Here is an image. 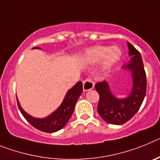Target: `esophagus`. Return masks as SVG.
Returning <instances> with one entry per match:
<instances>
[{
    "instance_id": "obj_1",
    "label": "esophagus",
    "mask_w": 160,
    "mask_h": 160,
    "mask_svg": "<svg viewBox=\"0 0 160 160\" xmlns=\"http://www.w3.org/2000/svg\"><path fill=\"white\" fill-rule=\"evenodd\" d=\"M94 87V82L91 80V78H87L83 82V90L84 91H88V90H92Z\"/></svg>"
}]
</instances>
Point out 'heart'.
Instances as JSON below:
<instances>
[{
    "mask_svg": "<svg viewBox=\"0 0 160 160\" xmlns=\"http://www.w3.org/2000/svg\"><path fill=\"white\" fill-rule=\"evenodd\" d=\"M121 57L122 51L119 48L116 46L109 48L99 46L87 49L85 53L84 60L89 63H95L103 58L102 69L107 70L118 62Z\"/></svg>",
    "mask_w": 160,
    "mask_h": 160,
    "instance_id": "obj_1",
    "label": "heart"
}]
</instances>
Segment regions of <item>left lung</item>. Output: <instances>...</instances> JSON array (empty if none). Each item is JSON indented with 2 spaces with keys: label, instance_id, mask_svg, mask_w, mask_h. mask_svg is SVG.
Here are the masks:
<instances>
[{
  "label": "left lung",
  "instance_id": "8db88e82",
  "mask_svg": "<svg viewBox=\"0 0 160 160\" xmlns=\"http://www.w3.org/2000/svg\"><path fill=\"white\" fill-rule=\"evenodd\" d=\"M128 46L131 58L122 68L131 73V93L126 98H118L111 92L106 80L95 84V89L99 94L98 112L106 122L114 125H121L131 119L140 108L146 95L147 77L141 54L129 42Z\"/></svg>",
  "mask_w": 160,
  "mask_h": 160
}]
</instances>
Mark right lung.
<instances>
[{
  "label": "right lung",
  "mask_w": 160,
  "mask_h": 160,
  "mask_svg": "<svg viewBox=\"0 0 160 160\" xmlns=\"http://www.w3.org/2000/svg\"><path fill=\"white\" fill-rule=\"evenodd\" d=\"M32 49H40V48L34 47ZM82 93V82H78L76 83L74 87L68 90L62 102L59 106L58 108L53 111L51 114L42 118H35L29 115L21 107L18 99L17 100H18V105L20 111L24 118L32 127L43 132L53 133L59 131L66 126L74 111L76 102Z\"/></svg>",
  "instance_id": "1"
}]
</instances>
